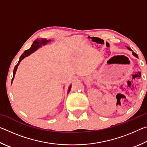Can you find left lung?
Segmentation results:
<instances>
[{
    "instance_id": "left-lung-1",
    "label": "left lung",
    "mask_w": 147,
    "mask_h": 147,
    "mask_svg": "<svg viewBox=\"0 0 147 147\" xmlns=\"http://www.w3.org/2000/svg\"><path fill=\"white\" fill-rule=\"evenodd\" d=\"M128 48V49L129 50V51H132V50H131L130 48H129V47H127ZM132 54L133 55L135 56V57H136V58H138V54H137L136 53H134V52H132Z\"/></svg>"
}]
</instances>
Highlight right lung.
<instances>
[{
	"label": "right lung",
	"mask_w": 147,
	"mask_h": 147,
	"mask_svg": "<svg viewBox=\"0 0 147 147\" xmlns=\"http://www.w3.org/2000/svg\"><path fill=\"white\" fill-rule=\"evenodd\" d=\"M51 40H50V39H49V40H47L46 39H38L34 42L33 44L32 45L30 48L28 50H26V51L24 52V53L22 54L21 57H20L18 63H17L16 65L15 66V68L13 69V78H12L11 83L13 82L15 74H16V73L17 67H18L20 62L22 61V59H23L24 58H26V57L28 56L29 55H30L32 53H34L35 51H37V50H38L39 48V47H41L42 45H47V43H49V42H51ZM71 89V85H70V86H69V89H68V93L69 91H70Z\"/></svg>",
	"instance_id": "1"
}]
</instances>
